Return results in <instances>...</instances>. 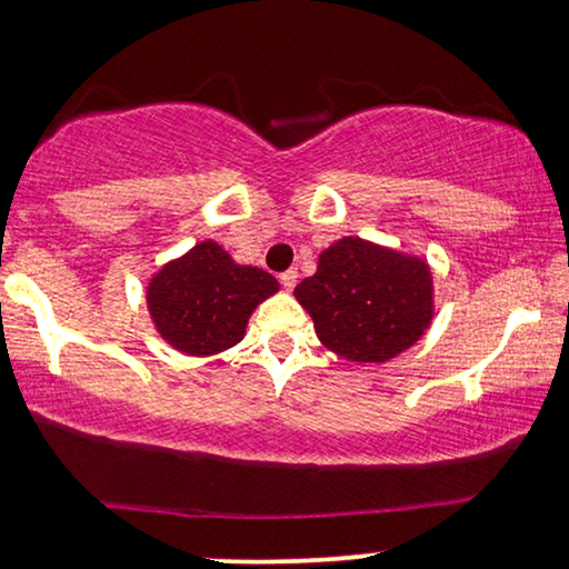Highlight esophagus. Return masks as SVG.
<instances>
[{
	"instance_id": "esophagus-1",
	"label": "esophagus",
	"mask_w": 569,
	"mask_h": 569,
	"mask_svg": "<svg viewBox=\"0 0 569 569\" xmlns=\"http://www.w3.org/2000/svg\"><path fill=\"white\" fill-rule=\"evenodd\" d=\"M279 282H282V287H284L287 292H292L295 284H297V269H287V272L279 277Z\"/></svg>"
}]
</instances>
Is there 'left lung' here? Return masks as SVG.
Instances as JSON below:
<instances>
[{
  "label": "left lung",
  "mask_w": 569,
  "mask_h": 569,
  "mask_svg": "<svg viewBox=\"0 0 569 569\" xmlns=\"http://www.w3.org/2000/svg\"><path fill=\"white\" fill-rule=\"evenodd\" d=\"M295 297L310 312L320 343L353 363L391 361L435 318L430 264L358 236L330 243Z\"/></svg>",
  "instance_id": "obj_1"
}]
</instances>
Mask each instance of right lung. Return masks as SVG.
Segmentation results:
<instances>
[{"mask_svg": "<svg viewBox=\"0 0 569 569\" xmlns=\"http://www.w3.org/2000/svg\"><path fill=\"white\" fill-rule=\"evenodd\" d=\"M277 290L272 274L236 264L221 243L208 239L152 274L147 310L174 351L216 356L239 343L251 312Z\"/></svg>", "mask_w": 569, "mask_h": 569, "instance_id": "1", "label": "right lung"}]
</instances>
